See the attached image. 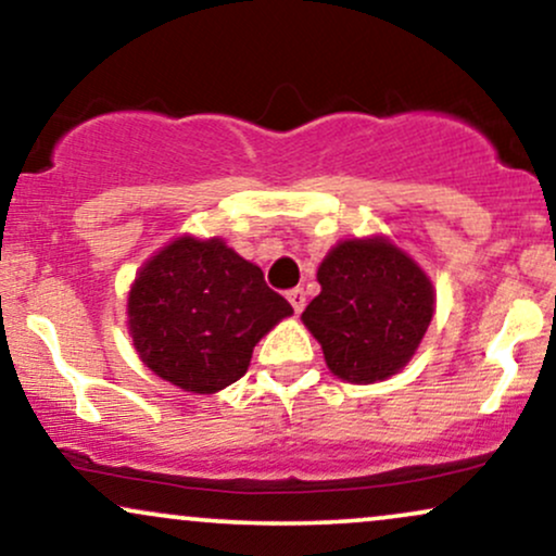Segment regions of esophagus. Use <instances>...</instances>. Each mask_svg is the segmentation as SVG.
Here are the masks:
<instances>
[{
  "label": "esophagus",
  "mask_w": 556,
  "mask_h": 556,
  "mask_svg": "<svg viewBox=\"0 0 556 556\" xmlns=\"http://www.w3.org/2000/svg\"><path fill=\"white\" fill-rule=\"evenodd\" d=\"M287 300H290L292 311L303 313V307H305V292H303V287H292V290L287 292Z\"/></svg>",
  "instance_id": "34e87169"
}]
</instances>
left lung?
Listing matches in <instances>:
<instances>
[{
    "mask_svg": "<svg viewBox=\"0 0 556 556\" xmlns=\"http://www.w3.org/2000/svg\"><path fill=\"white\" fill-rule=\"evenodd\" d=\"M320 295L303 324L333 376L376 383L412 359L432 320L430 279L383 238L344 240L318 269Z\"/></svg>",
    "mask_w": 556,
    "mask_h": 556,
    "instance_id": "1",
    "label": "left lung"
}]
</instances>
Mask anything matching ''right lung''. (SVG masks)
<instances>
[{"label": "right lung", "instance_id": "right-lung-1", "mask_svg": "<svg viewBox=\"0 0 556 556\" xmlns=\"http://www.w3.org/2000/svg\"><path fill=\"white\" fill-rule=\"evenodd\" d=\"M290 313L264 271L219 238L173 240L129 292V331L142 363L193 393L243 378L258 339Z\"/></svg>", "mask_w": 556, "mask_h": 556}]
</instances>
